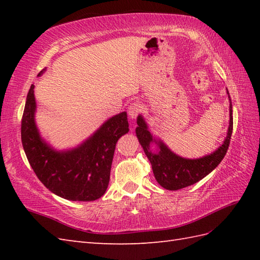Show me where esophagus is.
<instances>
[{
  "instance_id": "esophagus-1",
  "label": "esophagus",
  "mask_w": 260,
  "mask_h": 260,
  "mask_svg": "<svg viewBox=\"0 0 260 260\" xmlns=\"http://www.w3.org/2000/svg\"><path fill=\"white\" fill-rule=\"evenodd\" d=\"M141 110H142L141 105L137 104V103H134V104H132L131 106L128 107V109H127V112H128L129 117L132 119H134V118L137 117V115L141 113Z\"/></svg>"
}]
</instances>
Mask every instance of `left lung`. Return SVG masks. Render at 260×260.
<instances>
[{"mask_svg":"<svg viewBox=\"0 0 260 260\" xmlns=\"http://www.w3.org/2000/svg\"><path fill=\"white\" fill-rule=\"evenodd\" d=\"M227 93L229 96L228 89ZM229 101L230 120L227 137L224 139L223 144L218 147V150H215L213 153L200 158L191 159L176 155L161 140L154 139L151 132L148 131L147 124L145 123L142 115L137 117V125L139 126L135 129L136 136L139 139L140 144L142 145L143 150H144L147 158L150 159L153 173L157 183L163 186L164 189L175 191L194 184L197 182L202 180L204 176H207L210 172H212L218 167L219 163L222 161L225 153L228 151L234 125L233 105H231L230 96ZM151 142H155L158 145L159 151L156 153H153L149 150Z\"/></svg>","mask_w":260,"mask_h":260,"instance_id":"1","label":"left lung"}]
</instances>
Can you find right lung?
I'll return each instance as SVG.
<instances>
[{
  "label": "right lung",
  "mask_w": 260,
  "mask_h": 260,
  "mask_svg": "<svg viewBox=\"0 0 260 260\" xmlns=\"http://www.w3.org/2000/svg\"><path fill=\"white\" fill-rule=\"evenodd\" d=\"M33 89L31 85L21 123L22 145L31 168L54 194L71 201L97 200L107 190L116 143L129 131L126 112L107 119L77 147L57 151L39 133Z\"/></svg>",
  "instance_id": "obj_1"
}]
</instances>
